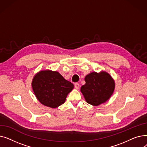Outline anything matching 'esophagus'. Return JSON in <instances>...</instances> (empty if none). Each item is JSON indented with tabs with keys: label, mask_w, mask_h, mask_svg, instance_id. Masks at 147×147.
I'll use <instances>...</instances> for the list:
<instances>
[{
	"label": "esophagus",
	"mask_w": 147,
	"mask_h": 147,
	"mask_svg": "<svg viewBox=\"0 0 147 147\" xmlns=\"http://www.w3.org/2000/svg\"><path fill=\"white\" fill-rule=\"evenodd\" d=\"M74 87H75V88H76V89H78L79 88V87H80V84H79V83H76L74 84Z\"/></svg>",
	"instance_id": "esophagus-1"
}]
</instances>
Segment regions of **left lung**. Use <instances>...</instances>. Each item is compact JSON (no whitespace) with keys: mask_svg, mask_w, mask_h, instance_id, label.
I'll return each instance as SVG.
<instances>
[{"mask_svg":"<svg viewBox=\"0 0 147 147\" xmlns=\"http://www.w3.org/2000/svg\"><path fill=\"white\" fill-rule=\"evenodd\" d=\"M86 82L80 89L86 101L94 106L105 102L109 99L115 88L112 77L105 71L92 72L86 75Z\"/></svg>","mask_w":147,"mask_h":147,"instance_id":"left-lung-1","label":"left lung"}]
</instances>
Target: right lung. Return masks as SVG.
Returning a JSON list of instances; mask_svg holds the SVG:
<instances>
[{"instance_id":"obj_1","label":"right lung","mask_w":147,"mask_h":147,"mask_svg":"<svg viewBox=\"0 0 147 147\" xmlns=\"http://www.w3.org/2000/svg\"><path fill=\"white\" fill-rule=\"evenodd\" d=\"M32 85L38 101L52 109L64 104L67 95L74 88L73 84L58 72L49 69L37 73L34 76Z\"/></svg>"}]
</instances>
